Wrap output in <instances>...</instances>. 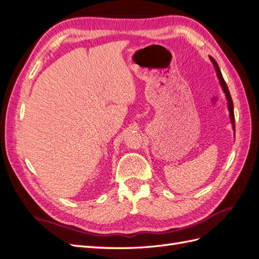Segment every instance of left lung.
Returning a JSON list of instances; mask_svg holds the SVG:
<instances>
[{
    "mask_svg": "<svg viewBox=\"0 0 259 259\" xmlns=\"http://www.w3.org/2000/svg\"><path fill=\"white\" fill-rule=\"evenodd\" d=\"M209 58H210L211 62H213V65H214V67H215V70H216L217 76H218V79H219V82H221L222 88H223V90H224V92H225V94H226L227 100H228V109H229V111H230V119H231V123H232V125H233V131L236 132V125H234L233 101H232V98H231V95H230V92H229V90H228V86H227V84H226V82H225V80H224L223 74H222V72H221V69H219V67H218V65H217L216 60H215L213 57H209Z\"/></svg>",
    "mask_w": 259,
    "mask_h": 259,
    "instance_id": "left-lung-1",
    "label": "left lung"
}]
</instances>
